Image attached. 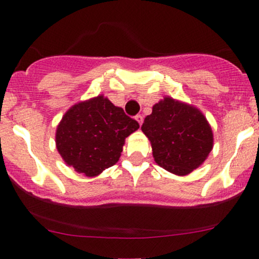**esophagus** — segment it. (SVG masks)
Wrapping results in <instances>:
<instances>
[{
  "label": "esophagus",
  "instance_id": "esophagus-1",
  "mask_svg": "<svg viewBox=\"0 0 259 259\" xmlns=\"http://www.w3.org/2000/svg\"><path fill=\"white\" fill-rule=\"evenodd\" d=\"M135 119L138 120V123L140 124V125H141L142 121H144V117H142L141 114H138V115H136V117H135Z\"/></svg>",
  "mask_w": 259,
  "mask_h": 259
}]
</instances>
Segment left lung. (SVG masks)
Here are the masks:
<instances>
[{"mask_svg": "<svg viewBox=\"0 0 259 259\" xmlns=\"http://www.w3.org/2000/svg\"><path fill=\"white\" fill-rule=\"evenodd\" d=\"M141 130L157 164L177 175L200 167L213 148L212 127L200 109L171 97L152 107Z\"/></svg>", "mask_w": 259, "mask_h": 259, "instance_id": "obj_1", "label": "left lung"}]
</instances>
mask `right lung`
Instances as JSON below:
<instances>
[{"label": "right lung", "instance_id": "1", "mask_svg": "<svg viewBox=\"0 0 259 259\" xmlns=\"http://www.w3.org/2000/svg\"><path fill=\"white\" fill-rule=\"evenodd\" d=\"M139 126L100 95L65 112L56 130V147L67 165L92 178L119 160L125 139Z\"/></svg>", "mask_w": 259, "mask_h": 259}]
</instances>
